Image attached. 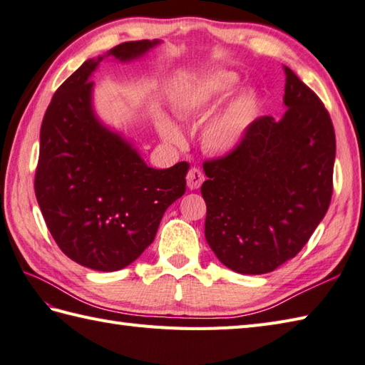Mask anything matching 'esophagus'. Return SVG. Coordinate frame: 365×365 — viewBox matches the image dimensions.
Listing matches in <instances>:
<instances>
[{"label":"esophagus","mask_w":365,"mask_h":365,"mask_svg":"<svg viewBox=\"0 0 365 365\" xmlns=\"http://www.w3.org/2000/svg\"><path fill=\"white\" fill-rule=\"evenodd\" d=\"M204 182V174L202 170L197 169V168H191L190 173L187 175V185L190 190H197L200 185Z\"/></svg>","instance_id":"obj_1"}]
</instances>
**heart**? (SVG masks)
<instances>
[{
    "instance_id": "heart-1",
    "label": "heart",
    "mask_w": 365,
    "mask_h": 365,
    "mask_svg": "<svg viewBox=\"0 0 365 365\" xmlns=\"http://www.w3.org/2000/svg\"><path fill=\"white\" fill-rule=\"evenodd\" d=\"M240 83V75L232 71H216L192 83L173 100V108L180 115H204L230 96ZM260 113V94L255 88H245L213 114L202 128V144L220 155L237 152L251 133ZM161 136L170 143H180L183 135L173 119L158 118Z\"/></svg>"
}]
</instances>
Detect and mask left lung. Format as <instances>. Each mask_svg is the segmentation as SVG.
Segmentation results:
<instances>
[{"instance_id":"8db88e82","label":"left lung","mask_w":365,"mask_h":365,"mask_svg":"<svg viewBox=\"0 0 365 365\" xmlns=\"http://www.w3.org/2000/svg\"><path fill=\"white\" fill-rule=\"evenodd\" d=\"M284 106L279 120H255L237 152L204 165L205 240L240 274H265L293 259L331 202L334 127L320 98L289 67Z\"/></svg>"}]
</instances>
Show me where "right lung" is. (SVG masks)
Masks as SVG:
<instances>
[{
    "label": "right lung",
    "instance_id": "right-lung-1",
    "mask_svg": "<svg viewBox=\"0 0 365 365\" xmlns=\"http://www.w3.org/2000/svg\"><path fill=\"white\" fill-rule=\"evenodd\" d=\"M161 41L120 43L84 61L61 84L41 127L36 197L67 257L97 271H118L149 246L166 208L185 195L188 163L155 169L133 141L98 118L94 75L103 59L131 63Z\"/></svg>",
    "mask_w": 365,
    "mask_h": 365
}]
</instances>
